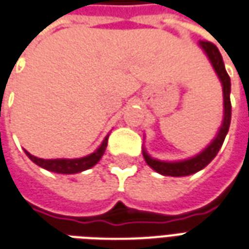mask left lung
Instances as JSON below:
<instances>
[{
	"instance_id": "1",
	"label": "left lung",
	"mask_w": 249,
	"mask_h": 249,
	"mask_svg": "<svg viewBox=\"0 0 249 249\" xmlns=\"http://www.w3.org/2000/svg\"><path fill=\"white\" fill-rule=\"evenodd\" d=\"M205 52L208 53L210 62L214 67L217 75L220 76L222 82V91H224V121H222L220 132L215 137V140L210 144L208 148L203 152H201L197 156L191 158L189 160L177 161V163H166V161L156 160L149 158L147 152H144V159L147 161L149 167H152L156 173L161 174V175H167V177H186V175H191V174L197 173L199 170H202L203 167H206L210 161L215 158V155L218 154V151L221 148L222 142L225 140L229 125H231V114H232V105H231V78L228 75L225 66L222 62V56L218 48L210 43L208 40H203L199 43Z\"/></svg>"
}]
</instances>
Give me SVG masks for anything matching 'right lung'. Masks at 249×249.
Here are the masks:
<instances>
[{"instance_id":"right-lung-1","label":"right lung","mask_w":249,"mask_h":249,"mask_svg":"<svg viewBox=\"0 0 249 249\" xmlns=\"http://www.w3.org/2000/svg\"><path fill=\"white\" fill-rule=\"evenodd\" d=\"M107 147V136L105 137L104 142L101 144V147L95 152L89 155V156H85V158H81V159H40V158H36L34 155L29 154L28 151H25V154L34 163L46 168L48 171H53V173L58 174H75L85 171V170L97 164L102 158Z\"/></svg>"}]
</instances>
